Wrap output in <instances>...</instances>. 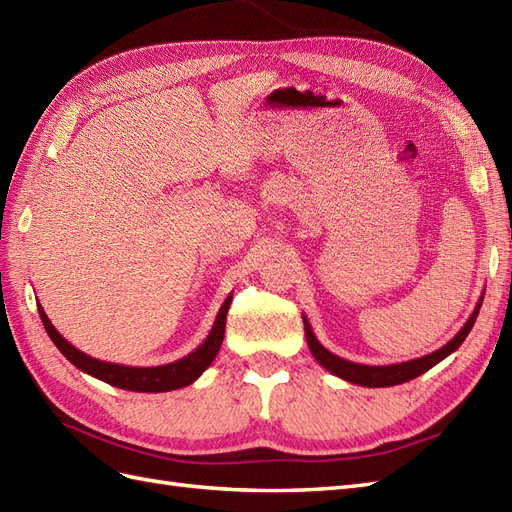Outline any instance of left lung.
I'll list each match as a JSON object with an SVG mask.
<instances>
[{
	"mask_svg": "<svg viewBox=\"0 0 512 512\" xmlns=\"http://www.w3.org/2000/svg\"><path fill=\"white\" fill-rule=\"evenodd\" d=\"M482 300H484V294L480 296L474 313H471L463 329L458 331V333L450 339L448 344L441 346V348L435 350V352H430V355L419 357V359L402 361V363H391V365H363V363H355V361L342 359V357L333 355L331 350H326V348L318 342V337L313 335V331H311L309 320L303 316L307 344H309L311 355L316 357V361L322 365V368L329 370L331 374H335V376H339V378H344V381L361 385V387H393V385H400V383H406V381H413V378L422 376V374L428 372L430 368H435V365H437L439 361H443L445 357H450L452 352H454L458 346H461V344L465 342V337L469 335L471 326H474V322H476V318H478V311H480V307H482Z\"/></svg>",
	"mask_w": 512,
	"mask_h": 512,
	"instance_id": "left-lung-1",
	"label": "left lung"
}]
</instances>
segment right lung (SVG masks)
Segmentation results:
<instances>
[{
	"instance_id": "1",
	"label": "right lung",
	"mask_w": 512,
	"mask_h": 512,
	"mask_svg": "<svg viewBox=\"0 0 512 512\" xmlns=\"http://www.w3.org/2000/svg\"><path fill=\"white\" fill-rule=\"evenodd\" d=\"M233 294L227 296L225 303H222L218 316L214 320L212 331L205 337V342L192 350L190 355H186L183 359H177L173 363L166 365H155V368H131V365H119V363H108V361H99L88 357L86 352L77 350L73 344H69L64 339L56 326L51 324V320L47 318V313L43 311V307L38 305V313H41V320L45 331L49 335L51 342L56 344V348L67 357L77 370H82L90 376L99 378V381L108 383L112 387L119 389H127V391H142V393H160V391H173V389H181L192 385L196 378H199L212 361L216 359L218 350L222 346V339H225V324H227V311L231 305Z\"/></svg>"
}]
</instances>
